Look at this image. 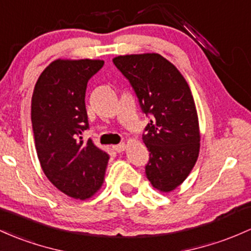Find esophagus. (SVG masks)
<instances>
[{
  "label": "esophagus",
  "instance_id": "34e87169",
  "mask_svg": "<svg viewBox=\"0 0 251 251\" xmlns=\"http://www.w3.org/2000/svg\"><path fill=\"white\" fill-rule=\"evenodd\" d=\"M125 148H126V145L124 144V143H120V144L114 145V147H113V150L117 151V152H123V151L125 150Z\"/></svg>",
  "mask_w": 251,
  "mask_h": 251
}]
</instances>
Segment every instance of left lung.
Masks as SVG:
<instances>
[{
    "label": "left lung",
    "instance_id": "obj_1",
    "mask_svg": "<svg viewBox=\"0 0 251 251\" xmlns=\"http://www.w3.org/2000/svg\"><path fill=\"white\" fill-rule=\"evenodd\" d=\"M150 118L143 132L149 150L145 175L162 192L184 181L199 155L197 108L186 79L161 54H128L113 59Z\"/></svg>",
    "mask_w": 251,
    "mask_h": 251
}]
</instances>
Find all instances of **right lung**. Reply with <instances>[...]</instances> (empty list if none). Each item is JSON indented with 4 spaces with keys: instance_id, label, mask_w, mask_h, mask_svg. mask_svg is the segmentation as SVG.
I'll use <instances>...</instances> for the list:
<instances>
[{
    "instance_id": "right-lung-1",
    "label": "right lung",
    "mask_w": 251,
    "mask_h": 251,
    "mask_svg": "<svg viewBox=\"0 0 251 251\" xmlns=\"http://www.w3.org/2000/svg\"><path fill=\"white\" fill-rule=\"evenodd\" d=\"M103 60H54L41 73L32 96V127L46 177L75 199L90 198L103 182L108 155L82 133L89 128L88 81Z\"/></svg>"
}]
</instances>
